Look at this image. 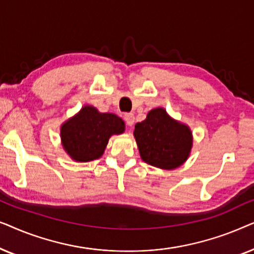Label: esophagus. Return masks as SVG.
<instances>
[{
	"mask_svg": "<svg viewBox=\"0 0 254 254\" xmlns=\"http://www.w3.org/2000/svg\"><path fill=\"white\" fill-rule=\"evenodd\" d=\"M125 121H126V124L128 126H133L134 125V114L133 113H126L124 117Z\"/></svg>",
	"mask_w": 254,
	"mask_h": 254,
	"instance_id": "obj_1",
	"label": "esophagus"
}]
</instances>
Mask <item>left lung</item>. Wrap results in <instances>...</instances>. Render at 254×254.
<instances>
[{"label": "left lung", "mask_w": 254, "mask_h": 254, "mask_svg": "<svg viewBox=\"0 0 254 254\" xmlns=\"http://www.w3.org/2000/svg\"><path fill=\"white\" fill-rule=\"evenodd\" d=\"M134 136L142 161L164 170L183 165L193 144L190 127L172 119L162 107L151 110L145 120L135 125Z\"/></svg>", "instance_id": "left-lung-1"}]
</instances>
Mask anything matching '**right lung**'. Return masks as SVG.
I'll use <instances>...</instances> for the list:
<instances>
[{"label": "right lung", "instance_id": "right-lung-1", "mask_svg": "<svg viewBox=\"0 0 254 254\" xmlns=\"http://www.w3.org/2000/svg\"><path fill=\"white\" fill-rule=\"evenodd\" d=\"M124 130L121 118L86 105L61 126L62 147L74 161L90 162L102 157L109 138Z\"/></svg>", "mask_w": 254, "mask_h": 254}]
</instances>
